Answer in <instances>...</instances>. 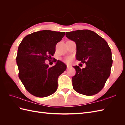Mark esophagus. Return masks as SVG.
I'll return each mask as SVG.
<instances>
[{"label": "esophagus", "mask_w": 125, "mask_h": 125, "mask_svg": "<svg viewBox=\"0 0 125 125\" xmlns=\"http://www.w3.org/2000/svg\"><path fill=\"white\" fill-rule=\"evenodd\" d=\"M67 68L68 69V68H69L70 67V65H67Z\"/></svg>", "instance_id": "esophagus-1"}]
</instances>
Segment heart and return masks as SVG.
<instances>
[{
    "label": "heart",
    "instance_id": "b5f03b06",
    "mask_svg": "<svg viewBox=\"0 0 125 125\" xmlns=\"http://www.w3.org/2000/svg\"><path fill=\"white\" fill-rule=\"evenodd\" d=\"M71 57H67V58H65L64 61H65V62H66L68 63V62H70V61H71Z\"/></svg>",
    "mask_w": 125,
    "mask_h": 125
}]
</instances>
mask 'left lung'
Listing matches in <instances>:
<instances>
[{"label":"left lung","instance_id":"obj_1","mask_svg":"<svg viewBox=\"0 0 125 125\" xmlns=\"http://www.w3.org/2000/svg\"><path fill=\"white\" fill-rule=\"evenodd\" d=\"M76 44V58L86 67H73L76 75L72 77L73 89L82 94L93 95L104 86L112 65V52L104 39L88 30H77L65 34Z\"/></svg>","mask_w":125,"mask_h":125}]
</instances>
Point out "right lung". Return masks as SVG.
<instances>
[{
    "label": "right lung",
    "instance_id": "1",
    "mask_svg": "<svg viewBox=\"0 0 125 125\" xmlns=\"http://www.w3.org/2000/svg\"><path fill=\"white\" fill-rule=\"evenodd\" d=\"M64 35L65 32L40 31L25 36L19 46L16 58L19 78L34 96L46 97L57 90L58 77L67 66L57 60L49 67L45 61L54 56L56 45Z\"/></svg>",
    "mask_w": 125,
    "mask_h": 125
}]
</instances>
